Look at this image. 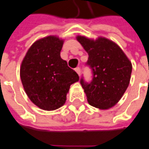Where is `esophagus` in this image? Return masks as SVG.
I'll return each mask as SVG.
<instances>
[{
  "instance_id": "esophagus-1",
  "label": "esophagus",
  "mask_w": 149,
  "mask_h": 149,
  "mask_svg": "<svg viewBox=\"0 0 149 149\" xmlns=\"http://www.w3.org/2000/svg\"><path fill=\"white\" fill-rule=\"evenodd\" d=\"M75 71L77 72V73L79 76L81 75V68H75Z\"/></svg>"
}]
</instances>
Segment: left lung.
<instances>
[{"label": "left lung", "mask_w": 149, "mask_h": 149, "mask_svg": "<svg viewBox=\"0 0 149 149\" xmlns=\"http://www.w3.org/2000/svg\"><path fill=\"white\" fill-rule=\"evenodd\" d=\"M80 42L89 55L87 64L93 73L92 81L81 84L89 105L100 110L115 106L128 87L132 70L130 61L121 47L105 37L96 39L77 35Z\"/></svg>", "instance_id": "obj_1"}]
</instances>
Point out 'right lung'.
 I'll list each match as a JSON object with an SVG mask.
<instances>
[{
  "mask_svg": "<svg viewBox=\"0 0 149 149\" xmlns=\"http://www.w3.org/2000/svg\"><path fill=\"white\" fill-rule=\"evenodd\" d=\"M64 39L49 35L36 40L22 61L21 81L31 102L44 111L64 106L77 73L60 57Z\"/></svg>",
  "mask_w": 149,
  "mask_h": 149,
  "instance_id": "right-lung-1",
  "label": "right lung"
}]
</instances>
